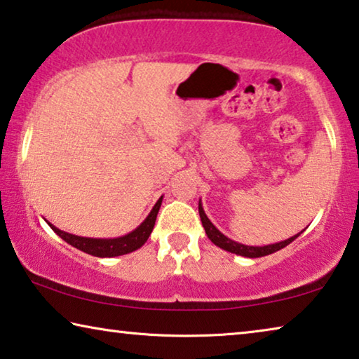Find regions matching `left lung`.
I'll return each mask as SVG.
<instances>
[{
  "label": "left lung",
  "mask_w": 359,
  "mask_h": 359,
  "mask_svg": "<svg viewBox=\"0 0 359 359\" xmlns=\"http://www.w3.org/2000/svg\"><path fill=\"white\" fill-rule=\"evenodd\" d=\"M198 212H200V217H201V224L203 227H205L208 238L211 240V242L216 245V247L226 250V251H231V253L235 255H240V256H245V258H261V256H267V255H272L276 253V251L282 250L283 247H287L288 243H292L293 240H295L299 233L293 235V237L283 240V242L279 243H272V245H266V247H248V245H242L238 242H233L229 237H226L222 232H219L216 227H214V224L208 219V216L205 214V210H203L201 206V200L198 203Z\"/></svg>",
  "instance_id": "obj_1"
}]
</instances>
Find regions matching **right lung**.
I'll list each match as a JSON object with an SVG mask.
<instances>
[{
	"instance_id": "1",
	"label": "right lung",
	"mask_w": 359,
	"mask_h": 359,
	"mask_svg": "<svg viewBox=\"0 0 359 359\" xmlns=\"http://www.w3.org/2000/svg\"><path fill=\"white\" fill-rule=\"evenodd\" d=\"M161 203H163V196L156 201V205L153 206L151 212L148 214V217L135 229V231L124 235V237H117V238L79 237V235H72V233L60 231V229L53 226L51 222L48 224H50V227L60 235L64 242L72 245L74 248H77L80 251H83V253H88L92 256H98V258H112V256L132 253V251L138 250L143 243L147 242L148 237L153 232V227H154V222H156V216H158L159 208H161Z\"/></svg>"
}]
</instances>
